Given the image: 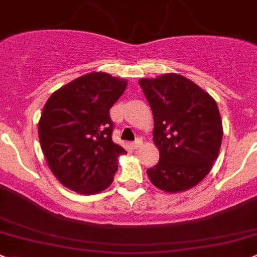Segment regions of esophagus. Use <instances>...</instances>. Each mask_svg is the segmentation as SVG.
<instances>
[{
  "mask_svg": "<svg viewBox=\"0 0 257 257\" xmlns=\"http://www.w3.org/2000/svg\"><path fill=\"white\" fill-rule=\"evenodd\" d=\"M132 147H134V148H140V147H142V140H141V139H137L136 141H135L134 144H132Z\"/></svg>",
  "mask_w": 257,
  "mask_h": 257,
  "instance_id": "obj_1",
  "label": "esophagus"
}]
</instances>
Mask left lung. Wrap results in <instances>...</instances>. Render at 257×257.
<instances>
[{
	"label": "left lung",
	"instance_id": "1",
	"mask_svg": "<svg viewBox=\"0 0 257 257\" xmlns=\"http://www.w3.org/2000/svg\"><path fill=\"white\" fill-rule=\"evenodd\" d=\"M153 113V142L160 161L147 169L153 186L186 192L205 178L218 158L223 122L215 100L176 73L139 80Z\"/></svg>",
	"mask_w": 257,
	"mask_h": 257
}]
</instances>
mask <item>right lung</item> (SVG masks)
<instances>
[{
    "label": "right lung",
    "mask_w": 257,
    "mask_h": 257,
    "mask_svg": "<svg viewBox=\"0 0 257 257\" xmlns=\"http://www.w3.org/2000/svg\"><path fill=\"white\" fill-rule=\"evenodd\" d=\"M127 80L102 71L79 76L53 92L38 122L42 151L58 181L79 194L110 187L126 151L112 141L110 109Z\"/></svg>",
    "instance_id": "right-lung-1"
}]
</instances>
